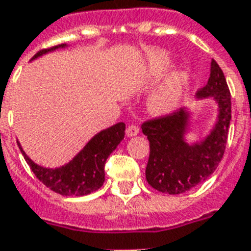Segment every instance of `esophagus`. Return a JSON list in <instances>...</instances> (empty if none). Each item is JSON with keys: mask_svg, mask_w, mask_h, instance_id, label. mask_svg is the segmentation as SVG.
Wrapping results in <instances>:
<instances>
[{"mask_svg": "<svg viewBox=\"0 0 251 251\" xmlns=\"http://www.w3.org/2000/svg\"><path fill=\"white\" fill-rule=\"evenodd\" d=\"M126 134L127 136H135L139 134V126L138 125H129L126 129Z\"/></svg>", "mask_w": 251, "mask_h": 251, "instance_id": "34e87169", "label": "esophagus"}]
</instances>
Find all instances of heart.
Returning <instances> with one entry per match:
<instances>
[{
  "label": "heart",
  "mask_w": 251,
  "mask_h": 251,
  "mask_svg": "<svg viewBox=\"0 0 251 251\" xmlns=\"http://www.w3.org/2000/svg\"><path fill=\"white\" fill-rule=\"evenodd\" d=\"M166 71H168V62H165L164 59H158L153 66V69H152V76H153V78H160L162 75H165ZM184 83V73H176L175 76H173L166 82V85H164L152 97L150 103L151 109L154 113H166V112L172 111L178 103L180 95H182Z\"/></svg>",
  "instance_id": "heart-1"
}]
</instances>
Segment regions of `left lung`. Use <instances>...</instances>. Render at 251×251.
Instances as JSON below:
<instances>
[{"instance_id": "obj_1", "label": "left lung", "mask_w": 251, "mask_h": 251, "mask_svg": "<svg viewBox=\"0 0 251 251\" xmlns=\"http://www.w3.org/2000/svg\"><path fill=\"white\" fill-rule=\"evenodd\" d=\"M197 97H214L219 105L215 129L201 143L188 146L183 140L188 120V113L183 109L142 124L151 150L146 179L151 187L162 193L179 195L205 182L225 154L231 122V93L225 73L214 59L209 81L197 90Z\"/></svg>"}]
</instances>
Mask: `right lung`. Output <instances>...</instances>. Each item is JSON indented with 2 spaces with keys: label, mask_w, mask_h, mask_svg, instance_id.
<instances>
[{
  "label": "right lung",
  "mask_w": 251,
  "mask_h": 251,
  "mask_svg": "<svg viewBox=\"0 0 251 251\" xmlns=\"http://www.w3.org/2000/svg\"><path fill=\"white\" fill-rule=\"evenodd\" d=\"M66 45H56L52 48L42 49L33 58L48 51H52ZM125 135V124L119 122L94 136L76 157L69 164L58 169H45L36 165L24 153L19 146L26 164L40 182L48 188L63 196H85L97 191L104 183V166L108 156L116 150Z\"/></svg>",
  "instance_id": "1"
}]
</instances>
